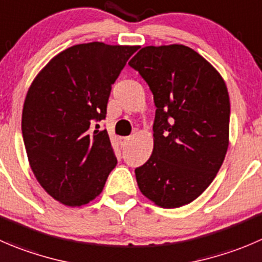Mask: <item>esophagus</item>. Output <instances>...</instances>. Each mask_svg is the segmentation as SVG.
<instances>
[{
    "label": "esophagus",
    "mask_w": 262,
    "mask_h": 262,
    "mask_svg": "<svg viewBox=\"0 0 262 262\" xmlns=\"http://www.w3.org/2000/svg\"><path fill=\"white\" fill-rule=\"evenodd\" d=\"M129 141H130V137H123V138H121V142H123L124 144L128 143Z\"/></svg>",
    "instance_id": "obj_1"
}]
</instances>
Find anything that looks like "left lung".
I'll return each instance as SVG.
<instances>
[{"instance_id":"1","label":"left lung","mask_w":262,"mask_h":262,"mask_svg":"<svg viewBox=\"0 0 262 262\" xmlns=\"http://www.w3.org/2000/svg\"><path fill=\"white\" fill-rule=\"evenodd\" d=\"M154 95V151L136 169L139 190L162 209L194 201L229 146L230 101L211 63L183 45L147 46L129 61Z\"/></svg>"}]
</instances>
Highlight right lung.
Returning a JSON list of instances; mask_svg holds the SVG:
<instances>
[{"label": "right lung", "instance_id": "obj_1", "mask_svg": "<svg viewBox=\"0 0 262 262\" xmlns=\"http://www.w3.org/2000/svg\"><path fill=\"white\" fill-rule=\"evenodd\" d=\"M137 50L75 45L51 58L28 90L21 115L28 161L43 189L65 206L100 195L118 164L107 130H93V123L106 118L111 85Z\"/></svg>", "mask_w": 262, "mask_h": 262}]
</instances>
